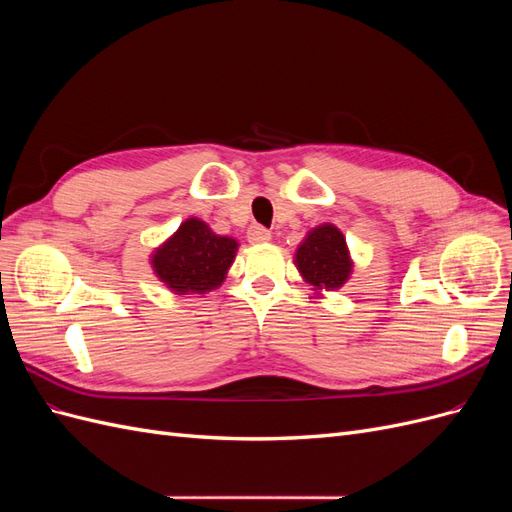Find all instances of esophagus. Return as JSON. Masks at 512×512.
Listing matches in <instances>:
<instances>
[{"label":"esophagus","mask_w":512,"mask_h":512,"mask_svg":"<svg viewBox=\"0 0 512 512\" xmlns=\"http://www.w3.org/2000/svg\"><path fill=\"white\" fill-rule=\"evenodd\" d=\"M247 239H250V243H254V245L267 243V241H271V232L262 226H252L250 230H247Z\"/></svg>","instance_id":"obj_1"}]
</instances>
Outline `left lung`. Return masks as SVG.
I'll return each mask as SVG.
<instances>
[{
	"label": "left lung",
	"instance_id": "1",
	"mask_svg": "<svg viewBox=\"0 0 512 512\" xmlns=\"http://www.w3.org/2000/svg\"><path fill=\"white\" fill-rule=\"evenodd\" d=\"M294 267L316 294L342 288L354 267L344 232L329 222L309 230L294 252Z\"/></svg>",
	"mask_w": 512,
	"mask_h": 512
}]
</instances>
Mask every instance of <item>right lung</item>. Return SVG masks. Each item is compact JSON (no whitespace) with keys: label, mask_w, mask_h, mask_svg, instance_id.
I'll list each match as a JSON object with an SVG mask.
<instances>
[{"label":"right lung","mask_w":512,"mask_h":512,"mask_svg":"<svg viewBox=\"0 0 512 512\" xmlns=\"http://www.w3.org/2000/svg\"><path fill=\"white\" fill-rule=\"evenodd\" d=\"M237 250V239L215 235L207 222L188 218L151 252L149 262L170 292L207 294L224 284Z\"/></svg>","instance_id":"1"}]
</instances>
